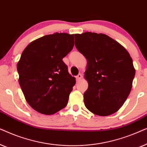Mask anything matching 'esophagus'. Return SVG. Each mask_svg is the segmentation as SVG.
<instances>
[{
  "label": "esophagus",
  "mask_w": 147,
  "mask_h": 147,
  "mask_svg": "<svg viewBox=\"0 0 147 147\" xmlns=\"http://www.w3.org/2000/svg\"><path fill=\"white\" fill-rule=\"evenodd\" d=\"M82 78V75L81 74H79L77 76H76V80H77V81H80Z\"/></svg>",
  "instance_id": "obj_1"
}]
</instances>
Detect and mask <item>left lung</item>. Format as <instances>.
I'll use <instances>...</instances> for the list:
<instances>
[{"label":"left lung","mask_w":147,"mask_h":147,"mask_svg":"<svg viewBox=\"0 0 147 147\" xmlns=\"http://www.w3.org/2000/svg\"><path fill=\"white\" fill-rule=\"evenodd\" d=\"M75 45L87 59L85 71L88 88L84 104L98 116L117 112L127 99L135 69L130 54L123 46L102 33L76 34Z\"/></svg>","instance_id":"obj_1"}]
</instances>
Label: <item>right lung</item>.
<instances>
[{
	"label": "right lung",
	"instance_id": "right-lung-1",
	"mask_svg": "<svg viewBox=\"0 0 147 147\" xmlns=\"http://www.w3.org/2000/svg\"><path fill=\"white\" fill-rule=\"evenodd\" d=\"M74 35L55 33L35 40L17 63L19 82L26 101L39 113L53 114L67 105L76 78L62 59L74 47Z\"/></svg>",
	"mask_w": 147,
	"mask_h": 147
}]
</instances>
